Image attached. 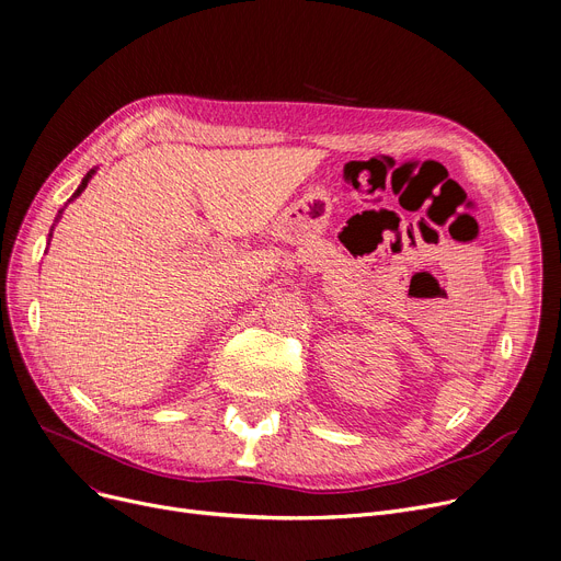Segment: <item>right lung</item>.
<instances>
[{
	"instance_id": "1",
	"label": "right lung",
	"mask_w": 561,
	"mask_h": 561,
	"mask_svg": "<svg viewBox=\"0 0 561 561\" xmlns=\"http://www.w3.org/2000/svg\"><path fill=\"white\" fill-rule=\"evenodd\" d=\"M93 174H95V168H93V170H91V172H85V176H83V180H81V184H79V188H77V191H75V193H72V197H70V199H68V202H72V199H77V197H79V195H81V193H83V188H85V186H88V182H91V176H93ZM61 214H64V209H61V211H58V216H56V220H54V222H58V218H61ZM49 239H51V231H49Z\"/></svg>"
}]
</instances>
